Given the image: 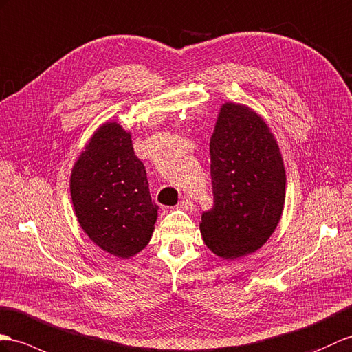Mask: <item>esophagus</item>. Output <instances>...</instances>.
I'll list each match as a JSON object with an SVG mask.
<instances>
[{
	"instance_id": "obj_1",
	"label": "esophagus",
	"mask_w": 352,
	"mask_h": 352,
	"mask_svg": "<svg viewBox=\"0 0 352 352\" xmlns=\"http://www.w3.org/2000/svg\"><path fill=\"white\" fill-rule=\"evenodd\" d=\"M177 209H182V210H188V212H191L192 209H194V204H192V201L190 200V199H184L182 201H179V204L176 206Z\"/></svg>"
}]
</instances>
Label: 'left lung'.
<instances>
[{
  "label": "left lung",
  "mask_w": 352,
  "mask_h": 352,
  "mask_svg": "<svg viewBox=\"0 0 352 352\" xmlns=\"http://www.w3.org/2000/svg\"><path fill=\"white\" fill-rule=\"evenodd\" d=\"M213 208L200 231L224 260L252 254L278 227L285 203V167L264 119L243 104L224 102L210 137Z\"/></svg>",
  "instance_id": "8db88e82"
}]
</instances>
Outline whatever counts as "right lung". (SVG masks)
Returning <instances> with one entry per match:
<instances>
[{
  "label": "right lung",
  "instance_id": "1",
  "mask_svg": "<svg viewBox=\"0 0 352 352\" xmlns=\"http://www.w3.org/2000/svg\"><path fill=\"white\" fill-rule=\"evenodd\" d=\"M70 192L82 230L102 251L130 258L149 243L158 206L121 124L106 122L92 134L74 162Z\"/></svg>",
  "mask_w": 352,
  "mask_h": 352
}]
</instances>
